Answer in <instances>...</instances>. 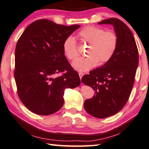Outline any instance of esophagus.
<instances>
[{
	"instance_id": "esophagus-1",
	"label": "esophagus",
	"mask_w": 149,
	"mask_h": 149,
	"mask_svg": "<svg viewBox=\"0 0 149 149\" xmlns=\"http://www.w3.org/2000/svg\"><path fill=\"white\" fill-rule=\"evenodd\" d=\"M78 74H79V77H80V80H81V79H82V77H83L84 74L82 73V72H79V73H78Z\"/></svg>"
}]
</instances>
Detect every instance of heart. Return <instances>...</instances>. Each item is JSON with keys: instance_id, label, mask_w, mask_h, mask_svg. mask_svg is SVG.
I'll return each instance as SVG.
<instances>
[{"instance_id": "obj_1", "label": "heart", "mask_w": 149, "mask_h": 149, "mask_svg": "<svg viewBox=\"0 0 149 149\" xmlns=\"http://www.w3.org/2000/svg\"><path fill=\"white\" fill-rule=\"evenodd\" d=\"M78 36L83 42L89 44L86 58H78L72 63V68L79 72H86L100 63L108 61L113 55L117 46V37L112 32L97 26H88L78 32ZM63 51L65 57L74 60L78 56V52L74 38L71 36L63 41Z\"/></svg>"}]
</instances>
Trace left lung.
Masks as SVG:
<instances>
[{"instance_id": "8db88e82", "label": "left lung", "mask_w": 149, "mask_h": 149, "mask_svg": "<svg viewBox=\"0 0 149 149\" xmlns=\"http://www.w3.org/2000/svg\"><path fill=\"white\" fill-rule=\"evenodd\" d=\"M99 24H111L117 37L113 55L104 65L82 78V82L91 86L95 95L84 102V108L91 116L106 118L121 109L132 89L139 56L132 32L117 18L104 19Z\"/></svg>"}]
</instances>
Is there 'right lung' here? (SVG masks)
<instances>
[{"label":"right lung","instance_id":"obj_1","mask_svg":"<svg viewBox=\"0 0 149 149\" xmlns=\"http://www.w3.org/2000/svg\"><path fill=\"white\" fill-rule=\"evenodd\" d=\"M79 27L40 19L27 26L19 39L14 77L19 99L33 113L49 116L58 111L63 105L65 89L80 84L79 75L63 51L64 40Z\"/></svg>","mask_w":149,"mask_h":149}]
</instances>
